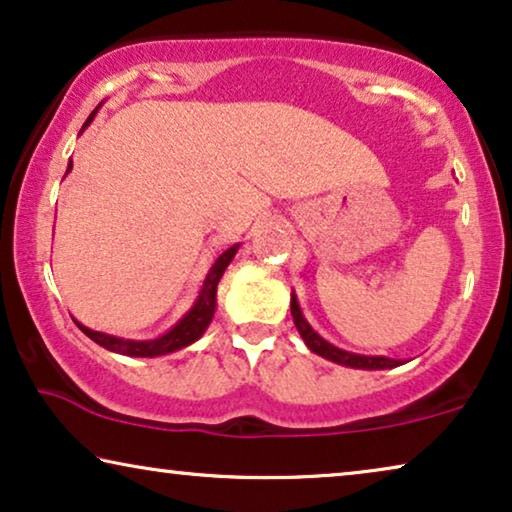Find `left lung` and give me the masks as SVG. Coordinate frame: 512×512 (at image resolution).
<instances>
[{"label":"left lung","mask_w":512,"mask_h":512,"mask_svg":"<svg viewBox=\"0 0 512 512\" xmlns=\"http://www.w3.org/2000/svg\"><path fill=\"white\" fill-rule=\"evenodd\" d=\"M291 317H293V324H296V328H298V333L303 335L305 345L310 347L314 354L324 356V359H328V361L340 363V366L368 368V370H382V368H394V366H398L396 359H387V356H361V354H352V352H345V349L333 347L331 342H326L324 338H319V335L314 333L312 328H310V324H307V321H305L303 312H300L296 296L291 298Z\"/></svg>","instance_id":"8db88e82"}]
</instances>
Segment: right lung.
Returning a JSON list of instances; mask_svg holds the SVG:
<instances>
[{
    "instance_id": "right-lung-1",
    "label": "right lung",
    "mask_w": 512,
    "mask_h": 512,
    "mask_svg": "<svg viewBox=\"0 0 512 512\" xmlns=\"http://www.w3.org/2000/svg\"><path fill=\"white\" fill-rule=\"evenodd\" d=\"M97 111V109H95ZM93 114L88 116V121L83 123V128L93 121ZM72 170V163H69L67 172ZM237 251V244L233 247H228L223 254L216 258L212 270L207 272L205 277V284H202V291H200V298L195 300V305L191 307V312L186 314L184 319L179 321L177 326L172 328V331H167L165 335H160L156 340H123V338H114V335H107V333H100V331H90V328L81 326L79 328L83 333L88 335L90 340H95L97 345L109 349V352H116V354H125V356H160V354H170V352H177V349L191 345L200 338L202 333H205V328L209 326V321L214 317V307H216V286H219V279L223 272H226L228 263L233 261Z\"/></svg>"
}]
</instances>
